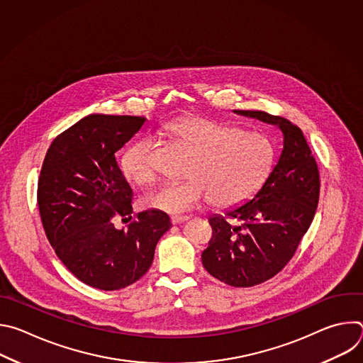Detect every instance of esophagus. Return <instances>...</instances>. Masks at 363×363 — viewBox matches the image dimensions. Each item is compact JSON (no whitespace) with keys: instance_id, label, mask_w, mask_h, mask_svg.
Segmentation results:
<instances>
[{"instance_id":"1","label":"esophagus","mask_w":363,"mask_h":363,"mask_svg":"<svg viewBox=\"0 0 363 363\" xmlns=\"http://www.w3.org/2000/svg\"><path fill=\"white\" fill-rule=\"evenodd\" d=\"M186 220H188L186 216H172V217H171V223H172L174 225L181 224V223H184V221H186Z\"/></svg>"}]
</instances>
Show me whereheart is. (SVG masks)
Wrapping results in <instances>:
<instances>
[{
  "mask_svg": "<svg viewBox=\"0 0 363 363\" xmlns=\"http://www.w3.org/2000/svg\"><path fill=\"white\" fill-rule=\"evenodd\" d=\"M167 135L194 152L188 181L167 184L145 198L149 208L167 214H184L206 199L216 208H233L260 189L273 164V147L266 136L214 119L181 118L167 126ZM121 167L132 184L152 185L158 177L153 142L140 139L128 146Z\"/></svg>",
  "mask_w": 363,
  "mask_h": 363,
  "instance_id": "obj_1",
  "label": "heart"
}]
</instances>
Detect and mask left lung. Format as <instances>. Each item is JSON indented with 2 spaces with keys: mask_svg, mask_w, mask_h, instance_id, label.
Instances as JSON below:
<instances>
[{
  "mask_svg": "<svg viewBox=\"0 0 363 363\" xmlns=\"http://www.w3.org/2000/svg\"><path fill=\"white\" fill-rule=\"evenodd\" d=\"M238 115L277 125L283 150L272 174L252 199L223 216H213L210 245L202 266L233 287H252L281 272L313 221L320 179L303 132L290 121L262 111Z\"/></svg>",
  "mask_w": 363,
  "mask_h": 363,
  "instance_id": "1",
  "label": "left lung"
}]
</instances>
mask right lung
Segmentation results:
<instances>
[{
    "label": "right lung",
    "instance_id": "1",
    "mask_svg": "<svg viewBox=\"0 0 363 363\" xmlns=\"http://www.w3.org/2000/svg\"><path fill=\"white\" fill-rule=\"evenodd\" d=\"M145 118L89 115L51 142L41 167L37 202L47 240L62 263L84 284L121 290L150 267L160 238L172 227L158 210L132 220V189L115 153ZM122 220V221H123Z\"/></svg>",
    "mask_w": 363,
    "mask_h": 363
}]
</instances>
